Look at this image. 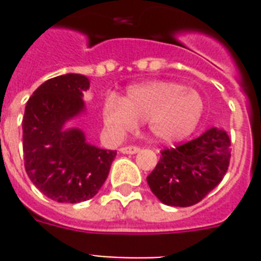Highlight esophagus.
I'll use <instances>...</instances> for the list:
<instances>
[{
	"label": "esophagus",
	"mask_w": 261,
	"mask_h": 261,
	"mask_svg": "<svg viewBox=\"0 0 261 261\" xmlns=\"http://www.w3.org/2000/svg\"><path fill=\"white\" fill-rule=\"evenodd\" d=\"M139 147L138 146H123L120 147V153L123 154H135V153H138Z\"/></svg>",
	"instance_id": "esophagus-1"
}]
</instances>
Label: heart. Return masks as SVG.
I'll return each instance as SVG.
<instances>
[{
    "label": "heart",
    "mask_w": 261,
    "mask_h": 261,
    "mask_svg": "<svg viewBox=\"0 0 261 261\" xmlns=\"http://www.w3.org/2000/svg\"><path fill=\"white\" fill-rule=\"evenodd\" d=\"M204 104L195 89L174 81H149L133 85L122 98L107 96L102 120L114 135L133 130L146 122L150 134L160 142H177L192 134L202 119Z\"/></svg>",
    "instance_id": "heart-1"
}]
</instances>
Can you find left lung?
<instances>
[{"instance_id":"left-lung-1","label":"left lung","mask_w":261,"mask_h":261,"mask_svg":"<svg viewBox=\"0 0 261 261\" xmlns=\"http://www.w3.org/2000/svg\"><path fill=\"white\" fill-rule=\"evenodd\" d=\"M230 151L226 131L208 128L198 138L164 149L147 184L164 204L194 206L222 181Z\"/></svg>"}]
</instances>
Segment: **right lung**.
<instances>
[{
    "label": "right lung",
    "instance_id": "1",
    "mask_svg": "<svg viewBox=\"0 0 261 261\" xmlns=\"http://www.w3.org/2000/svg\"><path fill=\"white\" fill-rule=\"evenodd\" d=\"M89 80L63 74L47 80L27 101L22 118L24 167L35 187L59 203L93 198L110 173L116 150L87 142L80 128L63 130L65 122L84 111Z\"/></svg>",
    "mask_w": 261,
    "mask_h": 261
}]
</instances>
